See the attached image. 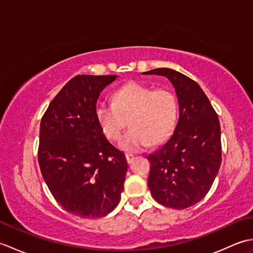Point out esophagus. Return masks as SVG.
Wrapping results in <instances>:
<instances>
[{
	"label": "esophagus",
	"instance_id": "34e87169",
	"mask_svg": "<svg viewBox=\"0 0 253 253\" xmlns=\"http://www.w3.org/2000/svg\"><path fill=\"white\" fill-rule=\"evenodd\" d=\"M133 159H135V157H133L132 154H129V153H127V154H126V160H127V162H128V163H131Z\"/></svg>",
	"mask_w": 253,
	"mask_h": 253
}]
</instances>
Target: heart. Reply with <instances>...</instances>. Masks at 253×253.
<instances>
[{
	"instance_id": "heart-1",
	"label": "heart",
	"mask_w": 253,
	"mask_h": 253,
	"mask_svg": "<svg viewBox=\"0 0 253 253\" xmlns=\"http://www.w3.org/2000/svg\"><path fill=\"white\" fill-rule=\"evenodd\" d=\"M178 104L169 89H153L139 83H129L113 95V103L100 101L95 116L104 135L111 140L120 139L128 118L131 128L122 138L120 147L136 152L151 142H164L177 123Z\"/></svg>"
}]
</instances>
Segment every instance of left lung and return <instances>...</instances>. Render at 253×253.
<instances>
[{"instance_id":"obj_1","label":"left lung","mask_w":253,"mask_h":253,"mask_svg":"<svg viewBox=\"0 0 253 253\" xmlns=\"http://www.w3.org/2000/svg\"><path fill=\"white\" fill-rule=\"evenodd\" d=\"M174 85L179 117L168 141L148 155V187L152 197L177 210L195 206L207 196L222 162L221 125L208 96L195 80L170 68H155Z\"/></svg>"}]
</instances>
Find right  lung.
Returning a JSON list of instances; mask_svg holds the SVG:
<instances>
[{
	"label": "right lung",
	"instance_id": "add662e5",
	"mask_svg": "<svg viewBox=\"0 0 253 253\" xmlns=\"http://www.w3.org/2000/svg\"><path fill=\"white\" fill-rule=\"evenodd\" d=\"M116 77H74L41 120V174L57 203L79 217L105 216L116 208L124 190L126 157L107 140L95 116L101 91Z\"/></svg>",
	"mask_w": 253,
	"mask_h": 253
}]
</instances>
